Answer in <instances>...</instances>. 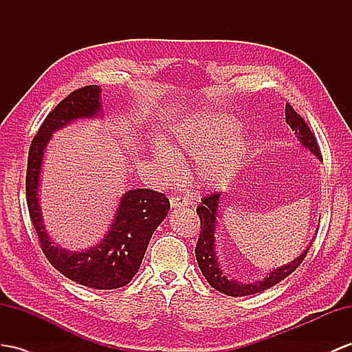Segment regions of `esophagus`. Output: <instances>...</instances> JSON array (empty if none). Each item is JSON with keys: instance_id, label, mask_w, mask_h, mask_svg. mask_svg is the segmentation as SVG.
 Listing matches in <instances>:
<instances>
[{"instance_id": "esophagus-1", "label": "esophagus", "mask_w": 352, "mask_h": 352, "mask_svg": "<svg viewBox=\"0 0 352 352\" xmlns=\"http://www.w3.org/2000/svg\"><path fill=\"white\" fill-rule=\"evenodd\" d=\"M169 202H170V206H174V208H177V206L190 205V201H188L187 197H184V196H173L169 199Z\"/></svg>"}]
</instances>
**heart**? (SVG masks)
<instances>
[{"label":"heart","instance_id":"b5f03b06","mask_svg":"<svg viewBox=\"0 0 352 352\" xmlns=\"http://www.w3.org/2000/svg\"><path fill=\"white\" fill-rule=\"evenodd\" d=\"M236 120L226 114H202L178 131L179 150L196 156V175L205 184H221L235 174L245 153V138L236 129ZM156 157L168 173L177 165L174 151L156 144Z\"/></svg>","mask_w":352,"mask_h":352}]
</instances>
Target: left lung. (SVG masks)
Returning <instances> with one entry per match:
<instances>
[{
    "instance_id": "left-lung-1",
    "label": "left lung",
    "mask_w": 352,
    "mask_h": 352,
    "mask_svg": "<svg viewBox=\"0 0 352 352\" xmlns=\"http://www.w3.org/2000/svg\"><path fill=\"white\" fill-rule=\"evenodd\" d=\"M285 120L288 124H290V128L296 131L297 138L302 141L303 146L308 147L315 156H318V159H322L317 138L314 137L309 126L306 124V122L303 120V117L300 114L296 113V110L290 102L285 104ZM220 196H221L220 192H214L204 196L202 204L196 208V212L199 215V220H201V233H199V239H197L195 253H196L197 265H199L204 276L206 278V281L210 283L211 287H214L215 290H219L220 293L233 296V297L256 294L263 290H267L270 287H274L279 281H283L284 278H287L292 272H294L297 266H300L303 258L306 257V254H308L311 245L306 248L299 257L294 258L293 262L287 263L285 266H281L278 269H274L272 272L269 274V276L254 284L236 283V281H232V279H228L226 275H223L221 269L219 267L217 258H215V251H214V239H215L214 233H215V223H217L215 221V217H217V212H219Z\"/></svg>"
}]
</instances>
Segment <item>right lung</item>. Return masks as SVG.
Wrapping results in <instances>:
<instances>
[{
	"label": "right lung",
	"mask_w": 352,
	"mask_h": 352,
	"mask_svg": "<svg viewBox=\"0 0 352 352\" xmlns=\"http://www.w3.org/2000/svg\"><path fill=\"white\" fill-rule=\"evenodd\" d=\"M101 90L96 85L76 89L53 108L32 138L26 168V204L40 247L49 262L73 281L113 290L123 287L138 272L153 232L166 217L169 201L151 188H135L126 193L117 208L110 232L96 247L71 253L53 244L43 226L38 206V182L43 156L52 132L80 117H92L101 110Z\"/></svg>",
	"instance_id": "right-lung-1"
}]
</instances>
